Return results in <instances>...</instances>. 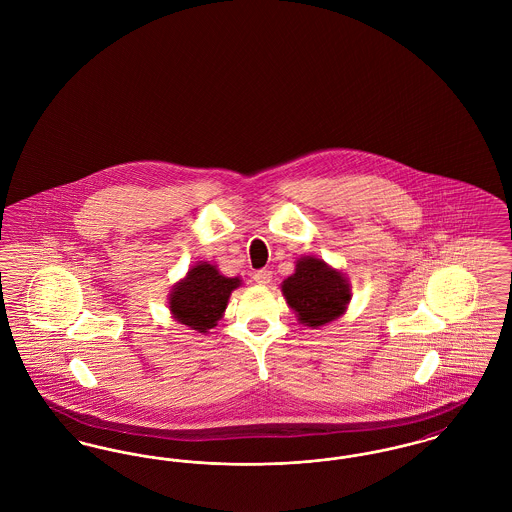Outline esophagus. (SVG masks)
I'll return each mask as SVG.
<instances>
[{"mask_svg": "<svg viewBox=\"0 0 512 512\" xmlns=\"http://www.w3.org/2000/svg\"><path fill=\"white\" fill-rule=\"evenodd\" d=\"M254 281H256L258 285H268L269 281H271V271H269V269H258V271L254 273Z\"/></svg>", "mask_w": 512, "mask_h": 512, "instance_id": "esophagus-1", "label": "esophagus"}]
</instances>
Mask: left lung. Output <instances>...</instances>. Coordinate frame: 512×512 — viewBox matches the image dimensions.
<instances>
[{"mask_svg":"<svg viewBox=\"0 0 512 512\" xmlns=\"http://www.w3.org/2000/svg\"><path fill=\"white\" fill-rule=\"evenodd\" d=\"M281 293L298 322L312 329L339 320L352 298L345 273L314 256L296 260L295 273L281 283Z\"/></svg>","mask_w":512,"mask_h":512,"instance_id":"1","label":"left lung"}]
</instances>
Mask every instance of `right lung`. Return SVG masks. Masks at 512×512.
I'll list each match as a JSON object with an SVG mask.
<instances>
[{
    "label": "right lung",
    "instance_id": "right-lung-1",
    "mask_svg": "<svg viewBox=\"0 0 512 512\" xmlns=\"http://www.w3.org/2000/svg\"><path fill=\"white\" fill-rule=\"evenodd\" d=\"M239 277H225L216 264L198 262L177 281L169 295L171 318L198 333H208L223 318L231 293L241 287Z\"/></svg>",
    "mask_w": 512,
    "mask_h": 512
}]
</instances>
